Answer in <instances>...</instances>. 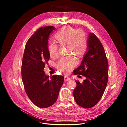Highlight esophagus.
Masks as SVG:
<instances>
[{"label":"esophagus","mask_w":127,"mask_h":127,"mask_svg":"<svg viewBox=\"0 0 127 127\" xmlns=\"http://www.w3.org/2000/svg\"><path fill=\"white\" fill-rule=\"evenodd\" d=\"M70 80V78L68 76H64V80L65 81H67L68 80Z\"/></svg>","instance_id":"34e87169"}]
</instances>
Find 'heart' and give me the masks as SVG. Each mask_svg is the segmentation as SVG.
<instances>
[{"instance_id": "obj_1", "label": "heart", "mask_w": 127, "mask_h": 127, "mask_svg": "<svg viewBox=\"0 0 127 127\" xmlns=\"http://www.w3.org/2000/svg\"><path fill=\"white\" fill-rule=\"evenodd\" d=\"M56 42L60 45L67 46V52H73L78 56L83 55L87 48V39L84 32L80 29L75 30L68 27L62 28L55 35ZM49 55L52 58L58 56V45L54 42L48 45ZM76 59L72 56L63 57L59 60L58 67L60 70L68 74L76 64Z\"/></svg>"}]
</instances>
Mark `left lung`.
<instances>
[{
  "label": "left lung",
  "instance_id": "8db88e82",
  "mask_svg": "<svg viewBox=\"0 0 127 127\" xmlns=\"http://www.w3.org/2000/svg\"><path fill=\"white\" fill-rule=\"evenodd\" d=\"M108 66L102 44L94 33H90L87 51L80 65L74 71L75 75L86 78L82 83L76 81L77 86L73 95L77 104L89 109L99 102L108 83Z\"/></svg>",
  "mask_w": 127,
  "mask_h": 127
}]
</instances>
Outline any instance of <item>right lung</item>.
<instances>
[{"mask_svg": "<svg viewBox=\"0 0 127 127\" xmlns=\"http://www.w3.org/2000/svg\"><path fill=\"white\" fill-rule=\"evenodd\" d=\"M55 29L53 26L37 29L27 42L23 58L21 71L25 90L32 103L41 108L56 102L64 79L55 75L49 77L44 71L50 58L49 36Z\"/></svg>", "mask_w": 127, "mask_h": 127, "instance_id": "1", "label": "right lung"}]
</instances>
